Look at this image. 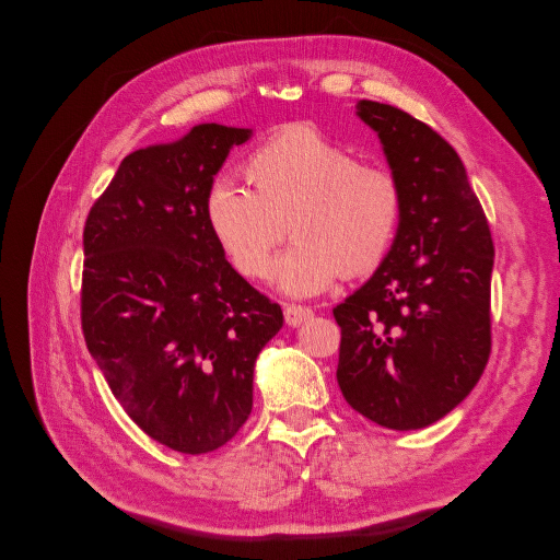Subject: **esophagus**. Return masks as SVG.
Instances as JSON below:
<instances>
[{
    "instance_id": "1",
    "label": "esophagus",
    "mask_w": 560,
    "mask_h": 560,
    "mask_svg": "<svg viewBox=\"0 0 560 560\" xmlns=\"http://www.w3.org/2000/svg\"><path fill=\"white\" fill-rule=\"evenodd\" d=\"M313 317V311L306 308V306H294V303H290V306H284V322L290 327H299L303 325V322Z\"/></svg>"
}]
</instances>
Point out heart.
<instances>
[{"instance_id":"obj_1","label":"heart","mask_w":560,"mask_h":560,"mask_svg":"<svg viewBox=\"0 0 560 560\" xmlns=\"http://www.w3.org/2000/svg\"><path fill=\"white\" fill-rule=\"evenodd\" d=\"M252 184L214 179L206 194V224L229 264L264 278L284 238L294 245L273 266L287 296L306 299L346 276L374 270L401 222V186L385 165L360 163L348 147L313 126H290L245 163Z\"/></svg>"}]
</instances>
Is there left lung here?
I'll return each mask as SVG.
<instances>
[{"label":"left lung","mask_w":560,"mask_h":560,"mask_svg":"<svg viewBox=\"0 0 560 560\" xmlns=\"http://www.w3.org/2000/svg\"><path fill=\"white\" fill-rule=\"evenodd\" d=\"M401 186V222L385 259L334 308L336 381L346 401L387 430L442 420L479 383L490 352L495 249L455 149L411 114L360 100Z\"/></svg>","instance_id":"left-lung-1"}]
</instances>
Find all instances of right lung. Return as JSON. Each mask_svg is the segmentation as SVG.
Segmentation results:
<instances>
[{"instance_id": "add662e5", "label": "right lung", "mask_w": 560, "mask_h": 560, "mask_svg": "<svg viewBox=\"0 0 560 560\" xmlns=\"http://www.w3.org/2000/svg\"><path fill=\"white\" fill-rule=\"evenodd\" d=\"M252 128L198 124L128 154L83 229L81 327L89 352L135 425L200 455L252 413L278 303L235 270L206 224V194Z\"/></svg>"}]
</instances>
